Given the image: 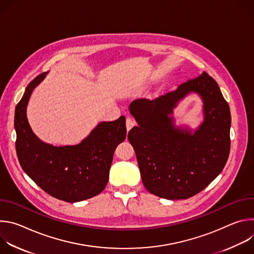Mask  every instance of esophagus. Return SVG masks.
<instances>
[{"mask_svg":"<svg viewBox=\"0 0 254 254\" xmlns=\"http://www.w3.org/2000/svg\"><path fill=\"white\" fill-rule=\"evenodd\" d=\"M135 125V122L131 119V118H127V121H126V126H127V131H129L131 129V127Z\"/></svg>","mask_w":254,"mask_h":254,"instance_id":"obj_1","label":"esophagus"}]
</instances>
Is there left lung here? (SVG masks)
<instances>
[{"instance_id": "left-lung-1", "label": "left lung", "mask_w": 254, "mask_h": 254, "mask_svg": "<svg viewBox=\"0 0 254 254\" xmlns=\"http://www.w3.org/2000/svg\"><path fill=\"white\" fill-rule=\"evenodd\" d=\"M190 93L203 102L204 119L194 131L177 127L172 117L173 108ZM128 108L137 127L127 138L150 193L168 200L188 199L222 172L230 152V108L206 72L154 100L136 99Z\"/></svg>"}]
</instances>
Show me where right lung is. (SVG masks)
I'll use <instances>...</instances> for the list:
<instances>
[{"mask_svg": "<svg viewBox=\"0 0 254 254\" xmlns=\"http://www.w3.org/2000/svg\"><path fill=\"white\" fill-rule=\"evenodd\" d=\"M48 72L26 87L16 106V151L23 171L52 197L74 203L101 193L108 182L117 147L126 139V118L99 123L74 146L55 147L36 135L27 119V105L34 88Z\"/></svg>", "mask_w": 254, "mask_h": 254, "instance_id": "1", "label": "right lung"}]
</instances>
